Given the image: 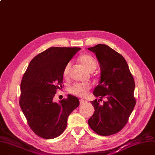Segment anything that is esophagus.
Listing matches in <instances>:
<instances>
[{"instance_id": "esophagus-1", "label": "esophagus", "mask_w": 155, "mask_h": 155, "mask_svg": "<svg viewBox=\"0 0 155 155\" xmlns=\"http://www.w3.org/2000/svg\"><path fill=\"white\" fill-rule=\"evenodd\" d=\"M79 101H80V104H84V103H86V101H84V99H80Z\"/></svg>"}]
</instances>
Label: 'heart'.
Returning <instances> with one entry per match:
<instances>
[{
    "label": "heart",
    "instance_id": "heart-1",
    "mask_svg": "<svg viewBox=\"0 0 155 155\" xmlns=\"http://www.w3.org/2000/svg\"><path fill=\"white\" fill-rule=\"evenodd\" d=\"M78 60L81 63V65L90 72H93L97 67V63H96L95 59L90 54H83L80 55L78 58ZM71 67V62L67 63L64 67L63 75L65 78H68ZM91 87V84L88 83H76L69 88L68 91L74 95L84 97L87 95L88 92Z\"/></svg>",
    "mask_w": 155,
    "mask_h": 155
}]
</instances>
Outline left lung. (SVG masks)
<instances>
[{
  "label": "left lung",
  "instance_id": "1",
  "mask_svg": "<svg viewBox=\"0 0 155 155\" xmlns=\"http://www.w3.org/2000/svg\"><path fill=\"white\" fill-rule=\"evenodd\" d=\"M88 50L95 53L101 68L99 84L94 90L100 99L91 101L95 111L88 125L99 135H111L126 126L135 106L134 78L124 57L109 46L98 44ZM103 98L107 101L101 105Z\"/></svg>",
  "mask_w": 155,
  "mask_h": 155
}]
</instances>
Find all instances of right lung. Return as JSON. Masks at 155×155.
I'll use <instances>...</instances> for the list:
<instances>
[{
    "label": "right lung",
    "instance_id": "add662e5",
    "mask_svg": "<svg viewBox=\"0 0 155 155\" xmlns=\"http://www.w3.org/2000/svg\"><path fill=\"white\" fill-rule=\"evenodd\" d=\"M79 47H52L29 63L20 84L19 104L30 128L45 139L60 136L65 130L68 115L79 105V99L68 95L55 103L58 89L63 86V71Z\"/></svg>",
    "mask_w": 155,
    "mask_h": 155
}]
</instances>
